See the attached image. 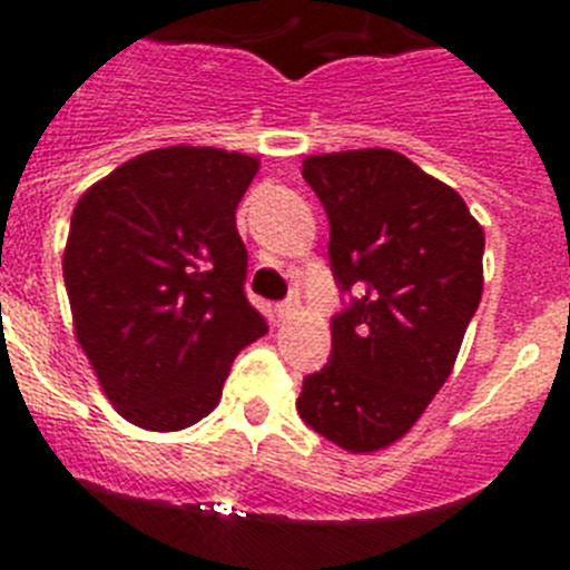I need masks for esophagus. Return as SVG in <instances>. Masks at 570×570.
Masks as SVG:
<instances>
[{"label": "esophagus", "instance_id": "obj_1", "mask_svg": "<svg viewBox=\"0 0 570 570\" xmlns=\"http://www.w3.org/2000/svg\"><path fill=\"white\" fill-rule=\"evenodd\" d=\"M276 314L282 316V320H291L294 314H299V299H285L276 305Z\"/></svg>", "mask_w": 570, "mask_h": 570}]
</instances>
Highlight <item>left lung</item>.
I'll return each mask as SVG.
<instances>
[{"label": "left lung", "instance_id": "8db88e82", "mask_svg": "<svg viewBox=\"0 0 570 570\" xmlns=\"http://www.w3.org/2000/svg\"><path fill=\"white\" fill-rule=\"evenodd\" d=\"M302 176L328 214L336 285L356 296L331 320V360L305 376L296 411L371 454L402 440L454 371L482 299L485 234L454 188L396 150L308 156Z\"/></svg>", "mask_w": 570, "mask_h": 570}]
</instances>
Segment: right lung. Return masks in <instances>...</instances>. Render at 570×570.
<instances>
[{
    "instance_id": "obj_1",
    "label": "right lung",
    "mask_w": 570,
    "mask_h": 570,
    "mask_svg": "<svg viewBox=\"0 0 570 570\" xmlns=\"http://www.w3.org/2000/svg\"><path fill=\"white\" fill-rule=\"evenodd\" d=\"M259 159L174 145L90 185L62 256L73 331L105 396L145 431L208 416L268 325L245 296L236 205Z\"/></svg>"
}]
</instances>
